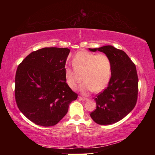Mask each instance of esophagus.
Here are the masks:
<instances>
[{"label":"esophagus","instance_id":"esophagus-1","mask_svg":"<svg viewBox=\"0 0 155 155\" xmlns=\"http://www.w3.org/2000/svg\"><path fill=\"white\" fill-rule=\"evenodd\" d=\"M78 98H79L81 101H85L87 100V98H84V97H81V96H78Z\"/></svg>","mask_w":155,"mask_h":155}]
</instances>
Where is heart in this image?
I'll return each instance as SVG.
<instances>
[{"instance_id":"heart-1","label":"heart","mask_w":155,"mask_h":155,"mask_svg":"<svg viewBox=\"0 0 155 155\" xmlns=\"http://www.w3.org/2000/svg\"><path fill=\"white\" fill-rule=\"evenodd\" d=\"M72 65L74 68L65 67L64 69L65 81L72 90H75L82 80L85 81L80 91L83 94L94 90L101 92L109 85L112 75V63L106 54H96L81 51L75 54Z\"/></svg>"}]
</instances>
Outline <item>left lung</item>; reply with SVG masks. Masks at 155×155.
Instances as JSON below:
<instances>
[{"mask_svg": "<svg viewBox=\"0 0 155 155\" xmlns=\"http://www.w3.org/2000/svg\"><path fill=\"white\" fill-rule=\"evenodd\" d=\"M89 50L104 52L112 63V75L108 87L94 99L96 109L90 116L98 124H114L127 116L137 103L138 77L135 65L125 52L113 46Z\"/></svg>", "mask_w": 155, "mask_h": 155, "instance_id": "1", "label": "left lung"}]
</instances>
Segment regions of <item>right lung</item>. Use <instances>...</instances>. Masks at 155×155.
<instances>
[{"mask_svg": "<svg viewBox=\"0 0 155 155\" xmlns=\"http://www.w3.org/2000/svg\"><path fill=\"white\" fill-rule=\"evenodd\" d=\"M70 51L66 48H43L31 52L18 65L15 101L20 111L37 125L57 124L77 98L64 76Z\"/></svg>", "mask_w": 155, "mask_h": 155, "instance_id": "obj_1", "label": "right lung"}]
</instances>
